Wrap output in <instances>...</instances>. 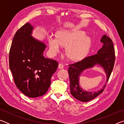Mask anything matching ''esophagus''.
<instances>
[{
  "mask_svg": "<svg viewBox=\"0 0 124 124\" xmlns=\"http://www.w3.org/2000/svg\"><path fill=\"white\" fill-rule=\"evenodd\" d=\"M58 67V68H59V69H62V68H63L64 65L62 63H59Z\"/></svg>",
  "mask_w": 124,
  "mask_h": 124,
  "instance_id": "34e87169",
  "label": "esophagus"
}]
</instances>
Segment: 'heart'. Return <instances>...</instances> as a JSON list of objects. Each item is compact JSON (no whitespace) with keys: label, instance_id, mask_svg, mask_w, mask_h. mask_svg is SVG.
<instances>
[{"label":"heart","instance_id":"obj_1","mask_svg":"<svg viewBox=\"0 0 124 124\" xmlns=\"http://www.w3.org/2000/svg\"><path fill=\"white\" fill-rule=\"evenodd\" d=\"M84 35L85 33L81 31H64L59 33L58 38L50 35L48 41L50 54L56 55L59 52L61 45H69L66 49L67 56L73 60L80 59L86 54L91 43L89 38L84 37Z\"/></svg>","mask_w":124,"mask_h":124}]
</instances>
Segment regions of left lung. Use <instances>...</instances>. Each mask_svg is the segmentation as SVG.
Segmentation results:
<instances>
[{
    "label": "left lung",
    "mask_w": 124,
    "mask_h": 124,
    "mask_svg": "<svg viewBox=\"0 0 124 124\" xmlns=\"http://www.w3.org/2000/svg\"><path fill=\"white\" fill-rule=\"evenodd\" d=\"M101 42L103 43V46L97 54L86 57L80 61L68 64L70 66L68 74L70 79V93L73 97L80 101H89L101 93L106 86L114 67L115 55L112 39L106 35H104L101 39ZM96 64H100L104 67L108 77L107 81L102 89L97 92H85L79 87L78 77L84 70L91 68Z\"/></svg>",
    "instance_id": "left-lung-1"
}]
</instances>
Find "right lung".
I'll list each match as a JSON object with an SVG mask.
<instances>
[{
  "label": "right lung",
  "mask_w": 124,
  "mask_h": 124,
  "mask_svg": "<svg viewBox=\"0 0 124 124\" xmlns=\"http://www.w3.org/2000/svg\"><path fill=\"white\" fill-rule=\"evenodd\" d=\"M32 30L27 23L15 33L9 52V67L17 87L26 96L35 98L47 91L58 64L44 57L46 46L31 36Z\"/></svg>",
  "instance_id": "right-lung-1"
}]
</instances>
